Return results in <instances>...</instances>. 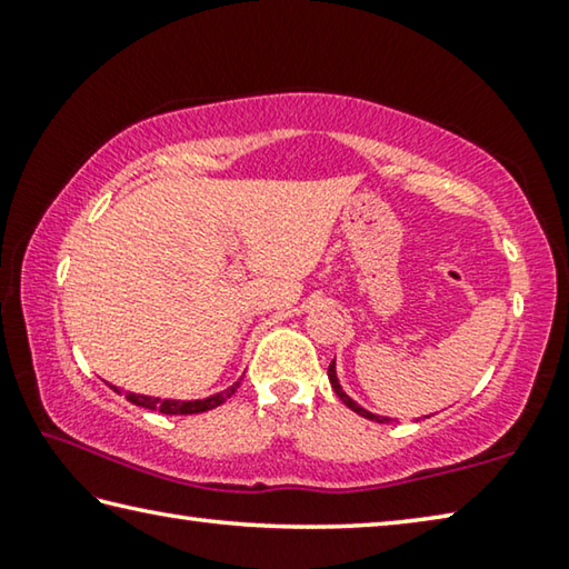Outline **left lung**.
<instances>
[{
  "instance_id": "obj_1",
  "label": "left lung",
  "mask_w": 569,
  "mask_h": 569,
  "mask_svg": "<svg viewBox=\"0 0 569 569\" xmlns=\"http://www.w3.org/2000/svg\"><path fill=\"white\" fill-rule=\"evenodd\" d=\"M329 381H331V387H333V391H336V397H339L346 407H349L351 411H356L359 413V417H363V419H371V421H379V423H387L389 419L387 417H377V413H371V411H366L363 407H359V403H356L349 393H346L343 389H341V383H339V377H336V359L331 361V366H329Z\"/></svg>"
}]
</instances>
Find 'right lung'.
Segmentation results:
<instances>
[{"mask_svg": "<svg viewBox=\"0 0 569 569\" xmlns=\"http://www.w3.org/2000/svg\"><path fill=\"white\" fill-rule=\"evenodd\" d=\"M240 387V379L233 383V387H228L226 391H218L213 397L208 399H196V401H176V399H156V397H146V393H132L128 391L124 393V399L132 401L134 407H142V409H152V411H160V413H203L208 409H216L223 403L226 399H230L236 393V389ZM114 389V387H112ZM118 391V389H114ZM120 393V391H118Z\"/></svg>", "mask_w": 569, "mask_h": 569, "instance_id": "1", "label": "right lung"}]
</instances>
